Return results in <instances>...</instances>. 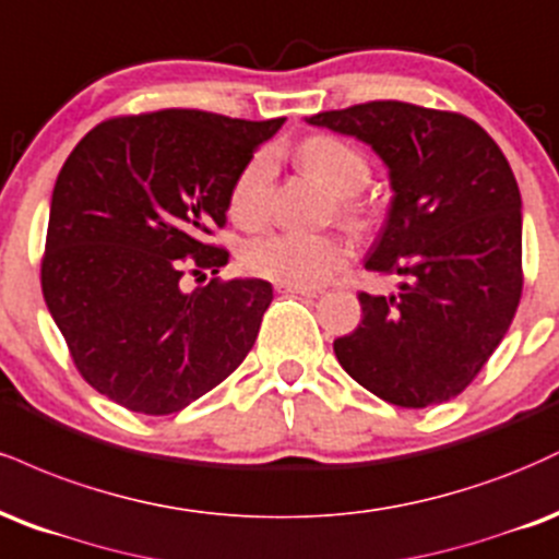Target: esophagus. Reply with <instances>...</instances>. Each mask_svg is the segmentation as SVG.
<instances>
[{
	"label": "esophagus",
	"instance_id": "1",
	"mask_svg": "<svg viewBox=\"0 0 559 559\" xmlns=\"http://www.w3.org/2000/svg\"><path fill=\"white\" fill-rule=\"evenodd\" d=\"M280 293H287V295H300V298H319V290H311V287H285V285H277Z\"/></svg>",
	"mask_w": 559,
	"mask_h": 559
}]
</instances>
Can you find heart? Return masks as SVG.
I'll return each instance as SVG.
<instances>
[{
	"label": "heart",
	"mask_w": 559,
	"mask_h": 559,
	"mask_svg": "<svg viewBox=\"0 0 559 559\" xmlns=\"http://www.w3.org/2000/svg\"><path fill=\"white\" fill-rule=\"evenodd\" d=\"M298 162L313 180L337 195V212L353 227L369 222V203L360 199L371 177L366 154L337 135H311L298 146ZM274 164L269 154H255L229 190V214L242 227H255L266 219L272 195ZM350 259V246L340 235L272 233L248 242L242 266L253 277L285 287H319L330 282Z\"/></svg>",
	"instance_id": "b5f03b06"
}]
</instances>
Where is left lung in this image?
<instances>
[{
  "label": "left lung",
  "mask_w": 559,
  "mask_h": 559,
  "mask_svg": "<svg viewBox=\"0 0 559 559\" xmlns=\"http://www.w3.org/2000/svg\"><path fill=\"white\" fill-rule=\"evenodd\" d=\"M356 135L390 167V214L366 269L400 274L395 295L360 293L358 330L334 356L360 386L400 408L457 397L510 330L523 290L521 190L481 124L408 102L313 115Z\"/></svg>",
  "instance_id": "1"
}]
</instances>
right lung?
<instances>
[{"mask_svg":"<svg viewBox=\"0 0 559 559\" xmlns=\"http://www.w3.org/2000/svg\"><path fill=\"white\" fill-rule=\"evenodd\" d=\"M285 117L159 109L98 122L51 193L41 290L81 377L122 408L169 416L242 364L272 304L264 280H206L229 253V190Z\"/></svg>","mask_w":559,"mask_h":559,"instance_id":"obj_1","label":"right lung"}]
</instances>
